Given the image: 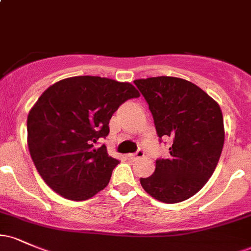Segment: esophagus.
Instances as JSON below:
<instances>
[{"mask_svg": "<svg viewBox=\"0 0 251 251\" xmlns=\"http://www.w3.org/2000/svg\"><path fill=\"white\" fill-rule=\"evenodd\" d=\"M144 154H145V152H144L143 150L139 149L134 154H128V158L134 162V160H138V159H140V158H143Z\"/></svg>", "mask_w": 251, "mask_h": 251, "instance_id": "1", "label": "esophagus"}]
</instances>
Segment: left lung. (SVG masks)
<instances>
[{
  "label": "left lung",
  "mask_w": 251,
  "mask_h": 251,
  "mask_svg": "<svg viewBox=\"0 0 251 251\" xmlns=\"http://www.w3.org/2000/svg\"><path fill=\"white\" fill-rule=\"evenodd\" d=\"M149 103L159 138H171L168 159L155 160L143 189L163 203L197 194L214 174L224 144L223 114L217 102L188 80L155 76L134 80Z\"/></svg>",
  "instance_id": "8db88e82"
}]
</instances>
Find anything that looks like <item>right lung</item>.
I'll list each match as a JSON object with an SVG mask.
<instances>
[{"instance_id":"add662e5","label":"right lung","mask_w":251,"mask_h":251,"mask_svg":"<svg viewBox=\"0 0 251 251\" xmlns=\"http://www.w3.org/2000/svg\"><path fill=\"white\" fill-rule=\"evenodd\" d=\"M139 92L129 82L72 76L48 87L31 107L27 143L34 165L50 189L86 201L107 186L119 164L98 140L109 133L118 107Z\"/></svg>"}]
</instances>
